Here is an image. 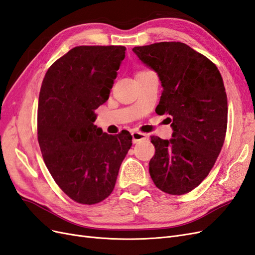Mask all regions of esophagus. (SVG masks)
Instances as JSON below:
<instances>
[{
  "mask_svg": "<svg viewBox=\"0 0 255 255\" xmlns=\"http://www.w3.org/2000/svg\"><path fill=\"white\" fill-rule=\"evenodd\" d=\"M132 137H133V142L136 143L140 140H143L146 138V134L141 133V132H133L132 133Z\"/></svg>",
  "mask_w": 255,
  "mask_h": 255,
  "instance_id": "esophagus-1",
  "label": "esophagus"
}]
</instances>
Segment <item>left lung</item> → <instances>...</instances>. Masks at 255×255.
Instances as JSON below:
<instances>
[{
    "instance_id": "1",
    "label": "left lung",
    "mask_w": 255,
    "mask_h": 255,
    "mask_svg": "<svg viewBox=\"0 0 255 255\" xmlns=\"http://www.w3.org/2000/svg\"><path fill=\"white\" fill-rule=\"evenodd\" d=\"M133 52L155 71L163 86L156 107L168 114L171 139L151 137L155 154L149 163L156 187L169 195L195 189L212 170L225 142L228 100L218 68L182 42L135 47Z\"/></svg>"
}]
</instances>
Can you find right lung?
Returning a JSON list of instances; mask_svg holds the SVG:
<instances>
[{
	"label": "right lung",
	"instance_id": "1",
	"mask_svg": "<svg viewBox=\"0 0 255 255\" xmlns=\"http://www.w3.org/2000/svg\"><path fill=\"white\" fill-rule=\"evenodd\" d=\"M126 50L75 47L49 68L41 85L37 129L42 157L60 189L81 204L112 194L132 145L128 130L109 135L94 125L95 110L109 100Z\"/></svg>",
	"mask_w": 255,
	"mask_h": 255
}]
</instances>
